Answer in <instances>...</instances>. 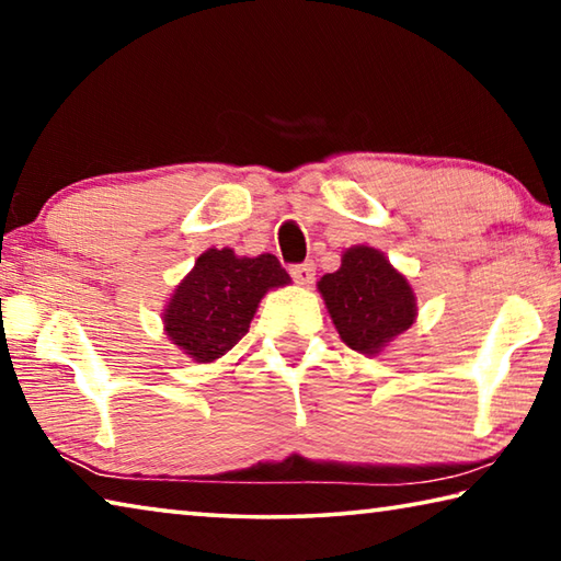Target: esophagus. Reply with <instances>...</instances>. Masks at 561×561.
I'll list each match as a JSON object with an SVG mask.
<instances>
[{
  "label": "esophagus",
  "instance_id": "1",
  "mask_svg": "<svg viewBox=\"0 0 561 561\" xmlns=\"http://www.w3.org/2000/svg\"><path fill=\"white\" fill-rule=\"evenodd\" d=\"M291 277L297 284H301V287H309L311 282H314V274H317V267L314 262H304V264H297V267H291Z\"/></svg>",
  "mask_w": 561,
  "mask_h": 561
}]
</instances>
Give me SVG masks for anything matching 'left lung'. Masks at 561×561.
Masks as SVG:
<instances>
[{"instance_id":"1","label":"left lung","mask_w":561,"mask_h":561,"mask_svg":"<svg viewBox=\"0 0 561 561\" xmlns=\"http://www.w3.org/2000/svg\"><path fill=\"white\" fill-rule=\"evenodd\" d=\"M317 289L341 341L364 356L381 354L417 317L411 282L368 244L348 247L341 267L324 274Z\"/></svg>"}]
</instances>
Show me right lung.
I'll return each instance as SVG.
<instances>
[{"mask_svg": "<svg viewBox=\"0 0 561 561\" xmlns=\"http://www.w3.org/2000/svg\"><path fill=\"white\" fill-rule=\"evenodd\" d=\"M287 284L291 277L274 254L240 257L230 247H210L180 279L160 319L187 358L213 364L250 331L264 294Z\"/></svg>", "mask_w": 561, "mask_h": 561, "instance_id": "add662e5", "label": "right lung"}]
</instances>
